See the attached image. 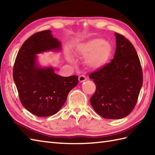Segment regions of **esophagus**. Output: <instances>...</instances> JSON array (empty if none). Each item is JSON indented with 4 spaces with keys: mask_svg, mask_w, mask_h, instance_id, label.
<instances>
[{
    "mask_svg": "<svg viewBox=\"0 0 155 155\" xmlns=\"http://www.w3.org/2000/svg\"><path fill=\"white\" fill-rule=\"evenodd\" d=\"M87 80V78L84 75H80L79 77H78V81H79L80 83H82V82H84Z\"/></svg>",
    "mask_w": 155,
    "mask_h": 155,
    "instance_id": "esophagus-1",
    "label": "esophagus"
}]
</instances>
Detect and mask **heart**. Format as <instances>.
Returning a JSON list of instances; mask_svg holds the SVG:
<instances>
[{
  "label": "heart",
  "mask_w": 155,
  "mask_h": 155,
  "mask_svg": "<svg viewBox=\"0 0 155 155\" xmlns=\"http://www.w3.org/2000/svg\"><path fill=\"white\" fill-rule=\"evenodd\" d=\"M78 55L87 58L86 63L91 68L103 67L109 57L111 48L103 39L94 38L81 44L77 48Z\"/></svg>",
  "instance_id": "1"
}]
</instances>
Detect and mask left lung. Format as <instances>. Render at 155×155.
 I'll return each instance as SVG.
<instances>
[{
    "mask_svg": "<svg viewBox=\"0 0 155 155\" xmlns=\"http://www.w3.org/2000/svg\"><path fill=\"white\" fill-rule=\"evenodd\" d=\"M114 58L89 74L96 85L90 98L97 114L107 119H120L129 114L137 103L143 84V71L133 44L116 32Z\"/></svg>",
    "mask_w": 155,
    "mask_h": 155,
    "instance_id": "obj_1",
    "label": "left lung"
}]
</instances>
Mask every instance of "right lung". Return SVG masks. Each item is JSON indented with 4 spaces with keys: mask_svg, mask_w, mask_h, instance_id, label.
<instances>
[{
    "mask_svg": "<svg viewBox=\"0 0 155 155\" xmlns=\"http://www.w3.org/2000/svg\"><path fill=\"white\" fill-rule=\"evenodd\" d=\"M51 31L36 32L20 48L13 67V79L22 106L37 117L56 114L67 100L68 94L77 86L78 76L64 77L52 68H42L36 62L37 54L61 50V42Z\"/></svg>",
    "mask_w": 155,
    "mask_h": 155,
    "instance_id": "1",
    "label": "right lung"
}]
</instances>
